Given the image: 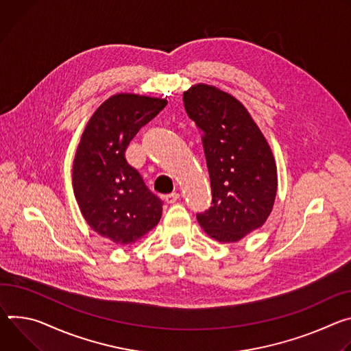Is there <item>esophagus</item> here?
I'll use <instances>...</instances> for the list:
<instances>
[{"instance_id": "1", "label": "esophagus", "mask_w": 351, "mask_h": 351, "mask_svg": "<svg viewBox=\"0 0 351 351\" xmlns=\"http://www.w3.org/2000/svg\"><path fill=\"white\" fill-rule=\"evenodd\" d=\"M178 198H180L178 193H177V192H173V193H169V195L165 197V201H166L167 204H174Z\"/></svg>"}]
</instances>
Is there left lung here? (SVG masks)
<instances>
[{"label": "left lung", "instance_id": "1", "mask_svg": "<svg viewBox=\"0 0 351 351\" xmlns=\"http://www.w3.org/2000/svg\"><path fill=\"white\" fill-rule=\"evenodd\" d=\"M182 100L188 117L204 132L212 186V206L197 219L212 239L236 243L261 227L274 208V154L247 108L231 95L201 84Z\"/></svg>", "mask_w": 351, "mask_h": 351}]
</instances>
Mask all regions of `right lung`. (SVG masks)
Here are the masks:
<instances>
[{
  "label": "right lung",
  "mask_w": 351,
  "mask_h": 351,
  "mask_svg": "<svg viewBox=\"0 0 351 351\" xmlns=\"http://www.w3.org/2000/svg\"><path fill=\"white\" fill-rule=\"evenodd\" d=\"M165 99L114 95L89 120L73 160V192L88 224L107 240L128 245L159 223L163 201L128 165L125 150L165 107Z\"/></svg>",
  "instance_id": "obj_1"
}]
</instances>
